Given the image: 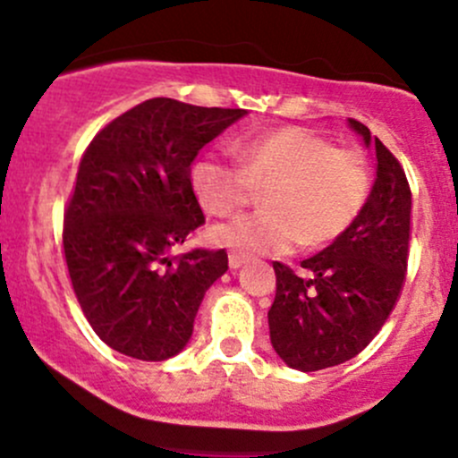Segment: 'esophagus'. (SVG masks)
<instances>
[{
    "label": "esophagus",
    "instance_id": "esophagus-1",
    "mask_svg": "<svg viewBox=\"0 0 458 458\" xmlns=\"http://www.w3.org/2000/svg\"><path fill=\"white\" fill-rule=\"evenodd\" d=\"M244 262H247V256H244L242 251H229V267H231V269H238V267H242Z\"/></svg>",
    "mask_w": 458,
    "mask_h": 458
}]
</instances>
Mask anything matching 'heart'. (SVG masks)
I'll use <instances>...</instances> for the list:
<instances>
[{
  "label": "heart",
  "instance_id": "heart-1",
  "mask_svg": "<svg viewBox=\"0 0 458 458\" xmlns=\"http://www.w3.org/2000/svg\"><path fill=\"white\" fill-rule=\"evenodd\" d=\"M240 166L218 156L191 165L193 193L209 214L229 218L265 189V211L214 231L216 240L247 253H284L298 242L320 249L341 238L372 191V169L359 148L336 147L301 126L267 131L233 144Z\"/></svg>",
  "mask_w": 458,
  "mask_h": 458
}]
</instances>
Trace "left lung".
Instances as JSON below:
<instances>
[{"instance_id":"left-lung-1","label":"left lung","mask_w":458,"mask_h":458,"mask_svg":"<svg viewBox=\"0 0 458 458\" xmlns=\"http://www.w3.org/2000/svg\"><path fill=\"white\" fill-rule=\"evenodd\" d=\"M365 144L377 147V182L356 223L327 249L301 262L310 276L274 262L271 345L301 372L354 359L374 341L401 298L411 235V191L401 162L359 120Z\"/></svg>"}]
</instances>
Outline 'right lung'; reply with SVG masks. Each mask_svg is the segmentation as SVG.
<instances>
[{
  "label": "right lung",
  "mask_w": 458,
  "mask_h": 458,
  "mask_svg": "<svg viewBox=\"0 0 458 458\" xmlns=\"http://www.w3.org/2000/svg\"><path fill=\"white\" fill-rule=\"evenodd\" d=\"M244 108L153 98L108 122L86 147L64 209L71 284L93 332L120 354L166 360L193 334L225 249L174 256L205 225L191 162Z\"/></svg>",
  "instance_id": "add662e5"
}]
</instances>
